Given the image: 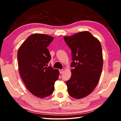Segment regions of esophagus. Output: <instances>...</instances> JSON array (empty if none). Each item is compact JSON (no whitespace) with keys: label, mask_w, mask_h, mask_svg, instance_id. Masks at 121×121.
Returning <instances> with one entry per match:
<instances>
[{"label":"esophagus","mask_w":121,"mask_h":121,"mask_svg":"<svg viewBox=\"0 0 121 121\" xmlns=\"http://www.w3.org/2000/svg\"><path fill=\"white\" fill-rule=\"evenodd\" d=\"M59 72H60V74L63 73V72H64V70L63 69H61V70H59Z\"/></svg>","instance_id":"34e87169"}]
</instances>
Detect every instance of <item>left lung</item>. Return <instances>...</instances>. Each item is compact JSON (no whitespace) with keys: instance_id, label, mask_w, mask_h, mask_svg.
Returning a JSON list of instances; mask_svg holds the SVG:
<instances>
[{"instance_id":"1","label":"left lung","mask_w":121,"mask_h":121,"mask_svg":"<svg viewBox=\"0 0 121 121\" xmlns=\"http://www.w3.org/2000/svg\"><path fill=\"white\" fill-rule=\"evenodd\" d=\"M64 39L71 49L73 61L71 77L66 82L68 94L74 98H83L98 83L103 65L101 43L88 31L65 36Z\"/></svg>"}]
</instances>
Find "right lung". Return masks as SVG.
Here are the masks:
<instances>
[{
	"label": "right lung",
	"instance_id": "right-lung-1",
	"mask_svg": "<svg viewBox=\"0 0 121 121\" xmlns=\"http://www.w3.org/2000/svg\"><path fill=\"white\" fill-rule=\"evenodd\" d=\"M54 38L39 33L28 37L18 49L20 76L29 91L40 98L49 96L55 89L59 71L48 64L51 56L47 49Z\"/></svg>",
	"mask_w": 121,
	"mask_h": 121
}]
</instances>
